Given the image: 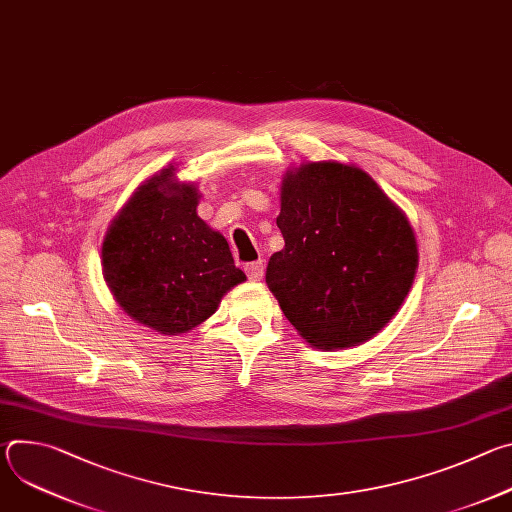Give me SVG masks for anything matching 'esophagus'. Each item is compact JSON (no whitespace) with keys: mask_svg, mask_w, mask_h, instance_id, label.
<instances>
[{"mask_svg":"<svg viewBox=\"0 0 512 512\" xmlns=\"http://www.w3.org/2000/svg\"><path fill=\"white\" fill-rule=\"evenodd\" d=\"M245 271L251 281H261L263 273H265V265H263V261H253V263L245 265Z\"/></svg>","mask_w":512,"mask_h":512,"instance_id":"obj_1","label":"esophagus"}]
</instances>
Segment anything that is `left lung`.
Here are the masks:
<instances>
[{
  "label": "left lung",
  "mask_w": 512,
  "mask_h": 512,
  "mask_svg": "<svg viewBox=\"0 0 512 512\" xmlns=\"http://www.w3.org/2000/svg\"><path fill=\"white\" fill-rule=\"evenodd\" d=\"M267 287L298 334L322 350L358 346L399 312L419 253L407 214L354 164L304 162L283 174Z\"/></svg>",
  "instance_id": "8db88e82"
}]
</instances>
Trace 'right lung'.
I'll list each match as a JSON object with an SVG mask.
<instances>
[{
	"mask_svg": "<svg viewBox=\"0 0 512 512\" xmlns=\"http://www.w3.org/2000/svg\"><path fill=\"white\" fill-rule=\"evenodd\" d=\"M198 200V186L180 182L170 164L133 192L103 239L101 267L113 300L164 336L208 320L247 279L227 239L198 216Z\"/></svg>",
	"mask_w": 512,
	"mask_h": 512,
	"instance_id": "obj_1",
	"label": "right lung"
}]
</instances>
